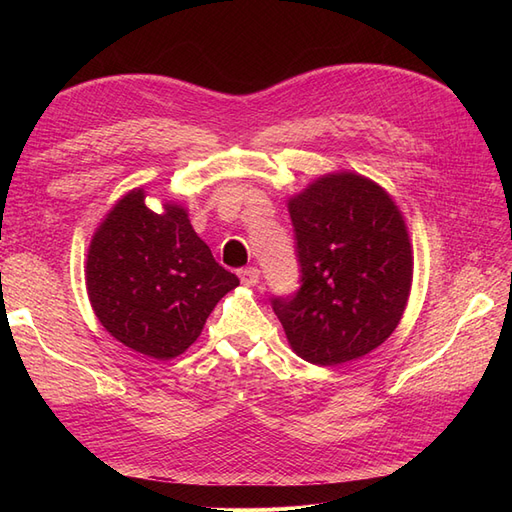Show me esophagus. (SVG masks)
<instances>
[{"label": "esophagus", "mask_w": 512, "mask_h": 512, "mask_svg": "<svg viewBox=\"0 0 512 512\" xmlns=\"http://www.w3.org/2000/svg\"><path fill=\"white\" fill-rule=\"evenodd\" d=\"M239 277H241L243 286H256L260 282V271L256 267H247V269L239 271Z\"/></svg>", "instance_id": "34e87169"}]
</instances>
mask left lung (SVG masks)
<instances>
[{"label": "left lung", "mask_w": 512, "mask_h": 512, "mask_svg": "<svg viewBox=\"0 0 512 512\" xmlns=\"http://www.w3.org/2000/svg\"><path fill=\"white\" fill-rule=\"evenodd\" d=\"M301 288L271 301L290 348L307 363L356 361L391 337L406 312L414 256L408 226L382 185L352 170L288 198Z\"/></svg>", "instance_id": "1"}]
</instances>
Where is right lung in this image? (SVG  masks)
I'll use <instances>...</instances> for the list:
<instances>
[{"mask_svg":"<svg viewBox=\"0 0 512 512\" xmlns=\"http://www.w3.org/2000/svg\"><path fill=\"white\" fill-rule=\"evenodd\" d=\"M145 198L134 188L104 215L87 250L85 284L94 314L117 342L168 361L196 342L239 277L215 262L188 209L170 200L156 213Z\"/></svg>","mask_w":512,"mask_h":512,"instance_id":"right-lung-1","label":"right lung"}]
</instances>
